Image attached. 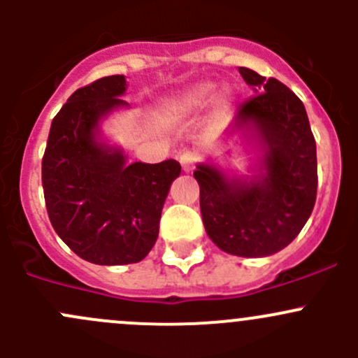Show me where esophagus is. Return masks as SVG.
Listing matches in <instances>:
<instances>
[{
	"mask_svg": "<svg viewBox=\"0 0 358 358\" xmlns=\"http://www.w3.org/2000/svg\"><path fill=\"white\" fill-rule=\"evenodd\" d=\"M196 161L197 156L194 152H183L182 156H180V164H182V169L185 173L192 171V169L196 168Z\"/></svg>",
	"mask_w": 358,
	"mask_h": 358,
	"instance_id": "obj_1",
	"label": "esophagus"
}]
</instances>
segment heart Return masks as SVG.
Masks as SVG:
<instances>
[{
	"mask_svg": "<svg viewBox=\"0 0 358 358\" xmlns=\"http://www.w3.org/2000/svg\"><path fill=\"white\" fill-rule=\"evenodd\" d=\"M216 86L211 83H199V85H194L190 88H187L185 92L178 93V95L168 99V102L164 103L166 110L171 112L176 115H187L197 112L202 107L208 106L211 102V99L215 96ZM223 107L229 103V95H223V99L220 100Z\"/></svg>",
	"mask_w": 358,
	"mask_h": 358,
	"instance_id": "heart-1",
	"label": "heart"
}]
</instances>
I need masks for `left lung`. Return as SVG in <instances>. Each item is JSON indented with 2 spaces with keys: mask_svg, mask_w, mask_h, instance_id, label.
<instances>
[{
  "mask_svg": "<svg viewBox=\"0 0 358 358\" xmlns=\"http://www.w3.org/2000/svg\"><path fill=\"white\" fill-rule=\"evenodd\" d=\"M258 95L237 109L229 135L243 131L259 149L258 173L229 178L215 164L194 171L206 234L222 251L262 258L296 239L317 197V147L301 100L275 78L239 67Z\"/></svg>",
  "mask_w": 358,
  "mask_h": 358,
  "instance_id": "left-lung-1",
  "label": "left lung"
}]
</instances>
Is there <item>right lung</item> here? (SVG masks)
Here are the masks:
<instances>
[{"label":"right lung","instance_id":"obj_1","mask_svg":"<svg viewBox=\"0 0 358 358\" xmlns=\"http://www.w3.org/2000/svg\"><path fill=\"white\" fill-rule=\"evenodd\" d=\"M124 76H107L76 90L53 117L43 156V190L53 229L79 258L128 265L149 255L173 180L182 166L126 164L121 149L100 142L99 124L128 107Z\"/></svg>","mask_w":358,"mask_h":358}]
</instances>
